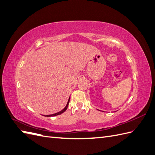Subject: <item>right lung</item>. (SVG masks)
Segmentation results:
<instances>
[{"mask_svg":"<svg viewBox=\"0 0 155 155\" xmlns=\"http://www.w3.org/2000/svg\"><path fill=\"white\" fill-rule=\"evenodd\" d=\"M69 101H70V98H69V100H68V103H67V104L66 107H65L61 111H60V112H57V113H55V114H50V115H45V116L50 117V116H57V115L61 114L62 113H63V112H64L65 110H66L67 109L68 106V103H69Z\"/></svg>","mask_w":155,"mask_h":155,"instance_id":"obj_1","label":"right lung"}]
</instances>
